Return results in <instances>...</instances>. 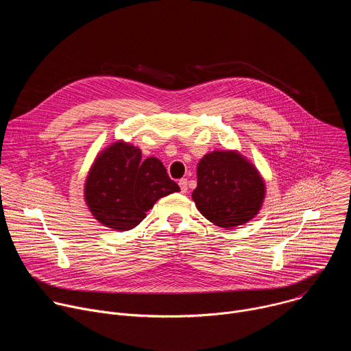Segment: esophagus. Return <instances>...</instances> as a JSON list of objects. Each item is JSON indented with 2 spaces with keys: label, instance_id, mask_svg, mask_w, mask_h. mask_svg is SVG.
I'll list each match as a JSON object with an SVG mask.
<instances>
[{
  "label": "esophagus",
  "instance_id": "esophagus-1",
  "mask_svg": "<svg viewBox=\"0 0 351 351\" xmlns=\"http://www.w3.org/2000/svg\"><path fill=\"white\" fill-rule=\"evenodd\" d=\"M179 186H180V191L182 193H187V189H189V182H187V179H180L179 180Z\"/></svg>",
  "mask_w": 351,
  "mask_h": 351
}]
</instances>
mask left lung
Masks as SVG:
<instances>
[{
    "instance_id": "obj_1",
    "label": "left lung",
    "mask_w": 351,
    "mask_h": 351,
    "mask_svg": "<svg viewBox=\"0 0 351 351\" xmlns=\"http://www.w3.org/2000/svg\"><path fill=\"white\" fill-rule=\"evenodd\" d=\"M197 210L219 228L252 221L263 207L265 183L257 168L237 152H213L197 167L191 194Z\"/></svg>"
}]
</instances>
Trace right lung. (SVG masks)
Instances as JSON below:
<instances>
[{
  "mask_svg": "<svg viewBox=\"0 0 351 351\" xmlns=\"http://www.w3.org/2000/svg\"><path fill=\"white\" fill-rule=\"evenodd\" d=\"M179 190L158 158L141 160L140 148L117 141L91 165L84 199L99 223L125 232L136 228L157 199Z\"/></svg>",
  "mask_w": 351,
  "mask_h": 351,
  "instance_id": "1",
  "label": "right lung"
}]
</instances>
